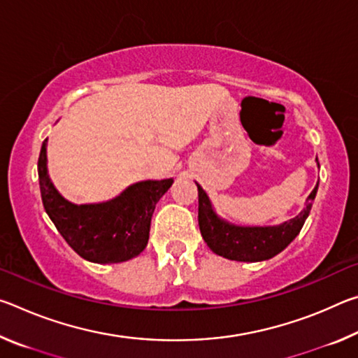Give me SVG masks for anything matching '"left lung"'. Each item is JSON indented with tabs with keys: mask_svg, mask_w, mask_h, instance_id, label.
I'll use <instances>...</instances> for the list:
<instances>
[{
	"mask_svg": "<svg viewBox=\"0 0 358 358\" xmlns=\"http://www.w3.org/2000/svg\"><path fill=\"white\" fill-rule=\"evenodd\" d=\"M197 185V183H196ZM317 186L314 187L306 205L299 215L280 226L241 227L221 220L215 213L211 202L201 185L199 191V227L205 243L217 256L238 262H260L280 254L292 241L310 215Z\"/></svg>",
	"mask_w": 358,
	"mask_h": 358,
	"instance_id": "1",
	"label": "left lung"
}]
</instances>
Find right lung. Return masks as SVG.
I'll list each match as a JSON object with an SVG mask.
<instances>
[{
    "label": "right lung",
    "mask_w": 358,
    "mask_h": 358,
    "mask_svg": "<svg viewBox=\"0 0 358 358\" xmlns=\"http://www.w3.org/2000/svg\"><path fill=\"white\" fill-rule=\"evenodd\" d=\"M38 173L45 213L66 243L94 264L124 262L145 250L156 203L173 183L172 178L138 181L108 202L76 205L66 201L48 177L47 138Z\"/></svg>",
    "instance_id": "right-lung-1"
}]
</instances>
